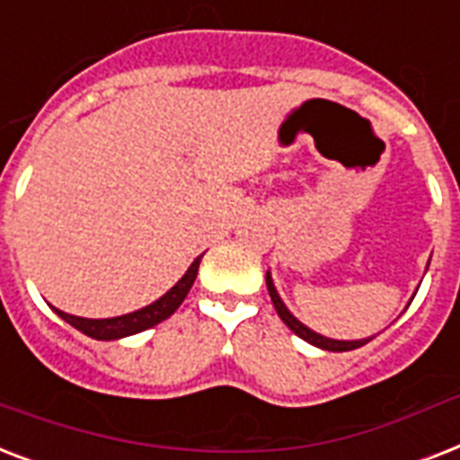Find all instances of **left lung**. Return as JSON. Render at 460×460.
Masks as SVG:
<instances>
[{
	"mask_svg": "<svg viewBox=\"0 0 460 460\" xmlns=\"http://www.w3.org/2000/svg\"><path fill=\"white\" fill-rule=\"evenodd\" d=\"M267 291H270V298H272L274 310H277V314L281 317V322H284V324H287V327L291 329L296 336H301L303 341L313 343V346H317V349L341 353V350L360 349V346H365V343L372 339L370 336V339H358V341H339V339H327V336L317 334V332H313L310 327H305L301 320H296L294 314L288 313V307L284 305V301H281L279 294H277V288H274V281H272V277H270V272H267Z\"/></svg>",
	"mask_w": 460,
	"mask_h": 460,
	"instance_id": "8db88e82",
	"label": "left lung"
}]
</instances>
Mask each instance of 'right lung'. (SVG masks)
<instances>
[{"instance_id": "1", "label": "right lung", "mask_w": 460, "mask_h": 460, "mask_svg": "<svg viewBox=\"0 0 460 460\" xmlns=\"http://www.w3.org/2000/svg\"><path fill=\"white\" fill-rule=\"evenodd\" d=\"M200 258L193 260V265L188 267V272L176 281V287H172L162 298H157L150 305L140 307L136 313L119 314V317H107V320H88V317H75V314L61 313L54 307V313L59 314L61 320H66L71 327H75L78 332H83L85 336H93L97 341H114V339H124V336L138 334V332H146V329L155 327L159 322H164L166 317H172L179 305L183 303V298L188 296L190 287H193L195 277H198V267H200Z\"/></svg>"}]
</instances>
